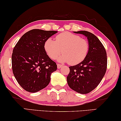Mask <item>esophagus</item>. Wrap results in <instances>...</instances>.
I'll list each match as a JSON object with an SVG mask.
<instances>
[{"instance_id":"obj_1","label":"esophagus","mask_w":121,"mask_h":121,"mask_svg":"<svg viewBox=\"0 0 121 121\" xmlns=\"http://www.w3.org/2000/svg\"><path fill=\"white\" fill-rule=\"evenodd\" d=\"M61 67H62V65H61L57 64V67H58V69H60Z\"/></svg>"}]
</instances>
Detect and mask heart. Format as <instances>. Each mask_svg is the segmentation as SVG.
Here are the masks:
<instances>
[{"label": "heart", "instance_id": "obj_1", "mask_svg": "<svg viewBox=\"0 0 121 121\" xmlns=\"http://www.w3.org/2000/svg\"><path fill=\"white\" fill-rule=\"evenodd\" d=\"M44 50L52 59H56L61 52L63 53L58 60L74 65L81 62L87 55L89 44L79 36L64 32L56 37V40L48 38L44 44Z\"/></svg>", "mask_w": 121, "mask_h": 121}]
</instances>
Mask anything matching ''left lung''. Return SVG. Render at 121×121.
<instances>
[{
  "label": "left lung",
  "instance_id": "left-lung-1",
  "mask_svg": "<svg viewBox=\"0 0 121 121\" xmlns=\"http://www.w3.org/2000/svg\"><path fill=\"white\" fill-rule=\"evenodd\" d=\"M73 32L86 37L89 50L83 61L69 67L67 83L75 91L86 94L95 89L103 78L107 69V54L101 42L94 34L87 31Z\"/></svg>",
  "mask_w": 121,
  "mask_h": 121
}]
</instances>
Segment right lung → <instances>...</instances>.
<instances>
[{
	"label": "right lung",
	"mask_w": 121,
	"mask_h": 121,
	"mask_svg": "<svg viewBox=\"0 0 121 121\" xmlns=\"http://www.w3.org/2000/svg\"><path fill=\"white\" fill-rule=\"evenodd\" d=\"M56 31L32 29L22 36L14 47L12 56L14 77L24 90L37 92L48 85L51 75L56 71V63L44 48L47 39Z\"/></svg>",
	"instance_id": "add662e5"
}]
</instances>
